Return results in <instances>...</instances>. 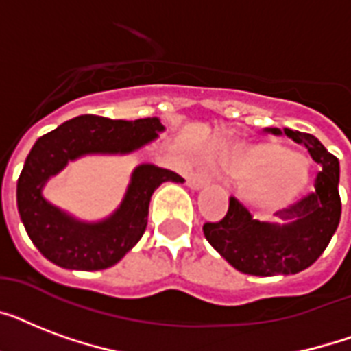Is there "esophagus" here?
Masks as SVG:
<instances>
[{"label": "esophagus", "mask_w": 351, "mask_h": 351, "mask_svg": "<svg viewBox=\"0 0 351 351\" xmlns=\"http://www.w3.org/2000/svg\"><path fill=\"white\" fill-rule=\"evenodd\" d=\"M209 182H211V176L206 171H197V173H191L187 176V186L193 187V189H200V187L208 186Z\"/></svg>", "instance_id": "1"}]
</instances>
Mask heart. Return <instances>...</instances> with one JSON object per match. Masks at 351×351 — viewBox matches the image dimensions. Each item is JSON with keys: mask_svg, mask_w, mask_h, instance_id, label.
Segmentation results:
<instances>
[{"mask_svg": "<svg viewBox=\"0 0 351 351\" xmlns=\"http://www.w3.org/2000/svg\"><path fill=\"white\" fill-rule=\"evenodd\" d=\"M299 161V165H291ZM230 169L247 180L245 198L261 209H280L295 202L310 182L304 158L275 142H262L233 151Z\"/></svg>", "mask_w": 351, "mask_h": 351, "instance_id": "1", "label": "heart"}]
</instances>
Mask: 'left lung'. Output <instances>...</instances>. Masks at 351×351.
Masks as SVG:
<instances>
[{"instance_id": "obj_1", "label": "left lung", "mask_w": 351, "mask_h": 351, "mask_svg": "<svg viewBox=\"0 0 351 351\" xmlns=\"http://www.w3.org/2000/svg\"><path fill=\"white\" fill-rule=\"evenodd\" d=\"M282 134L280 129H267ZM293 142L302 143L322 169L315 178V191L278 211L286 224H269L251 217L237 200L219 222H206L204 234L234 269L255 277L295 275L310 267L322 255L341 220L339 160L313 134L284 129Z\"/></svg>"}]
</instances>
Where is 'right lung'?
Instances as JSON below:
<instances>
[{
  "label": "right lung",
  "instance_id": "1",
  "mask_svg": "<svg viewBox=\"0 0 351 351\" xmlns=\"http://www.w3.org/2000/svg\"><path fill=\"white\" fill-rule=\"evenodd\" d=\"M165 127L158 118L111 120L82 114L36 140L18 178L16 200L27 234L40 253L65 269L96 271L114 266L142 239L149 202L164 182L184 178L153 164L132 171L120 208L100 222H84L43 197L51 176L85 154H127L158 138Z\"/></svg>",
  "mask_w": 351,
  "mask_h": 351
}]
</instances>
